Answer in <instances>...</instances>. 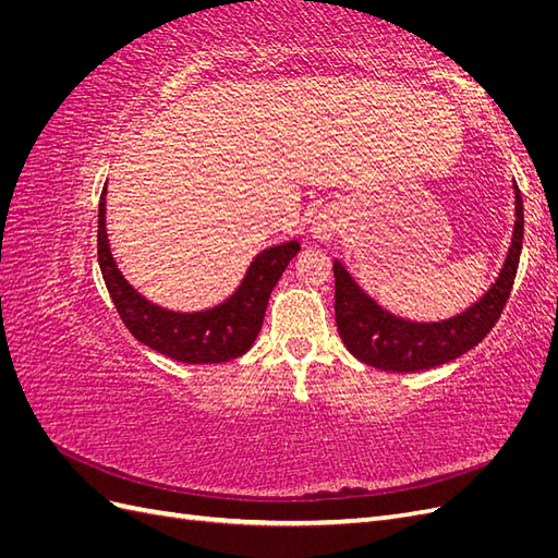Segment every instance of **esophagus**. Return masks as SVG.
Wrapping results in <instances>:
<instances>
[{"mask_svg": "<svg viewBox=\"0 0 558 558\" xmlns=\"http://www.w3.org/2000/svg\"><path fill=\"white\" fill-rule=\"evenodd\" d=\"M342 228V214L335 207L320 209L312 221V238L318 242H330Z\"/></svg>", "mask_w": 558, "mask_h": 558, "instance_id": "1", "label": "esophagus"}]
</instances>
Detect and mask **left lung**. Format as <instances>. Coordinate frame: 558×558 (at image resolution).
I'll return each mask as SVG.
<instances>
[{
  "instance_id": "left-lung-1",
  "label": "left lung",
  "mask_w": 558,
  "mask_h": 558,
  "mask_svg": "<svg viewBox=\"0 0 558 558\" xmlns=\"http://www.w3.org/2000/svg\"><path fill=\"white\" fill-rule=\"evenodd\" d=\"M514 230L496 281L472 305L442 320H410L384 310L367 295L349 269L335 260V320L344 347L361 363L386 373H418L437 367L477 347L496 326L510 298L523 242V202L514 183Z\"/></svg>"
}]
</instances>
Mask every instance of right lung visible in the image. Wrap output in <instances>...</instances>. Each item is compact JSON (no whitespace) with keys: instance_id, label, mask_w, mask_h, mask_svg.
<instances>
[{"instance_id":"right-lung-1","label":"right lung","mask_w":558,"mask_h":558,"mask_svg":"<svg viewBox=\"0 0 558 558\" xmlns=\"http://www.w3.org/2000/svg\"><path fill=\"white\" fill-rule=\"evenodd\" d=\"M298 251V240L260 251L242 283L221 305L202 312L165 310L144 298L118 269L107 234V185L99 197L97 260L113 305L142 344L179 363H226L244 356L263 328L269 293Z\"/></svg>"}]
</instances>
